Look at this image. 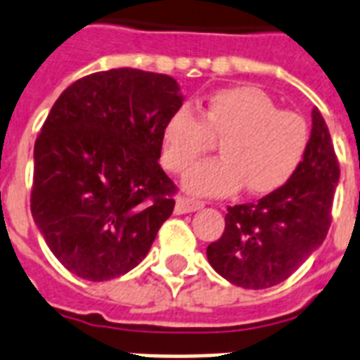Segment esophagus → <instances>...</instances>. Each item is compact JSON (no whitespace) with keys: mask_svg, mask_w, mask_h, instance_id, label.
I'll return each mask as SVG.
<instances>
[{"mask_svg":"<svg viewBox=\"0 0 360 360\" xmlns=\"http://www.w3.org/2000/svg\"><path fill=\"white\" fill-rule=\"evenodd\" d=\"M201 207H203V201L192 200V198H185V195H179V198H177V203H175V212H177V214H186V212L200 210Z\"/></svg>","mask_w":360,"mask_h":360,"instance_id":"34e87169","label":"esophagus"}]
</instances>
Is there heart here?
<instances>
[{
    "instance_id": "1",
    "label": "heart",
    "mask_w": 360,
    "mask_h": 360,
    "mask_svg": "<svg viewBox=\"0 0 360 360\" xmlns=\"http://www.w3.org/2000/svg\"><path fill=\"white\" fill-rule=\"evenodd\" d=\"M201 115L181 105L160 134V159L170 172L183 174L207 153L210 136L221 139L220 159L207 160L186 174L183 185L198 195H220L244 188L268 194L292 179L311 144L302 114L281 110L270 96L253 86L216 90Z\"/></svg>"
}]
</instances>
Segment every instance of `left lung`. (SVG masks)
<instances>
[{
    "label": "left lung",
    "mask_w": 360,
    "mask_h": 360,
    "mask_svg": "<svg viewBox=\"0 0 360 360\" xmlns=\"http://www.w3.org/2000/svg\"><path fill=\"white\" fill-rule=\"evenodd\" d=\"M338 177L331 134L314 107L311 144L300 170L257 203L227 207L226 229L207 248L210 266L251 290L288 279L326 240Z\"/></svg>",
    "instance_id": "obj_1"
}]
</instances>
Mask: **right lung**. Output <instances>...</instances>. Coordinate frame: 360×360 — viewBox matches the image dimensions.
<instances>
[{"label":"right lung","instance_id":"obj_1","mask_svg":"<svg viewBox=\"0 0 360 360\" xmlns=\"http://www.w3.org/2000/svg\"><path fill=\"white\" fill-rule=\"evenodd\" d=\"M181 105L170 75L114 68L77 79L51 107L34 142L31 214L77 277L133 270L174 212L160 134Z\"/></svg>","mask_w":360,"mask_h":360}]
</instances>
